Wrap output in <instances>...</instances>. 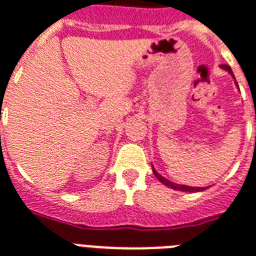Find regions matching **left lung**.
<instances>
[{
    "instance_id": "left-lung-1",
    "label": "left lung",
    "mask_w": 256,
    "mask_h": 256,
    "mask_svg": "<svg viewBox=\"0 0 256 256\" xmlns=\"http://www.w3.org/2000/svg\"><path fill=\"white\" fill-rule=\"evenodd\" d=\"M222 68H223V70H226V71H228V74H231L232 78L235 79L234 72H232V70L230 66H226V64H223V66H222ZM236 86H238V83H236ZM152 166H153V165H152ZM153 173H154V176L158 178L160 182H162L164 185H166V186H169V188L176 189V190H182V192H202V190H206V188H202H202H196V186H186V185H180V184H176V182H172V181L166 180L165 177H162V176L154 168H153Z\"/></svg>"
}]
</instances>
